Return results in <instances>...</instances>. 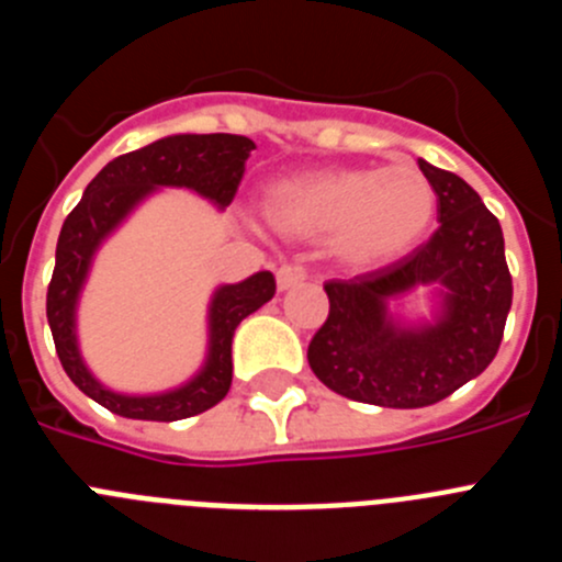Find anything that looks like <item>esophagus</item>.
Returning a JSON list of instances; mask_svg holds the SVG:
<instances>
[{
	"label": "esophagus",
	"instance_id": "esophagus-1",
	"mask_svg": "<svg viewBox=\"0 0 562 562\" xmlns=\"http://www.w3.org/2000/svg\"><path fill=\"white\" fill-rule=\"evenodd\" d=\"M278 290H292V286H301L306 281V270L301 265H281L276 272Z\"/></svg>",
	"mask_w": 562,
	"mask_h": 562
}]
</instances>
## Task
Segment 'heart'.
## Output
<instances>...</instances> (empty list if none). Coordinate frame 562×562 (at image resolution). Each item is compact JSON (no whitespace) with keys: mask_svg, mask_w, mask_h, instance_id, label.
Segmentation results:
<instances>
[{"mask_svg":"<svg viewBox=\"0 0 562 562\" xmlns=\"http://www.w3.org/2000/svg\"><path fill=\"white\" fill-rule=\"evenodd\" d=\"M434 213L436 191L416 166L310 171L265 193V216L278 233L331 238L337 256L357 267L405 256Z\"/></svg>","mask_w":562,"mask_h":562,"instance_id":"obj_1","label":"heart"}]
</instances>
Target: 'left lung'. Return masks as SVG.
<instances>
[{"label": "left lung", "mask_w": 562, "mask_h": 562, "mask_svg": "<svg viewBox=\"0 0 562 562\" xmlns=\"http://www.w3.org/2000/svg\"><path fill=\"white\" fill-rule=\"evenodd\" d=\"M436 191L439 227L394 265L326 281L329 317L310 342V366L335 394L380 408H425L479 376L498 355L513 306L504 233L453 171L419 160ZM440 286L430 325H402L387 304L416 285Z\"/></svg>", "instance_id": "obj_1"}]
</instances>
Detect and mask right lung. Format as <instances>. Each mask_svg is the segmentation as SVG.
<instances>
[{"label": "right lung", "mask_w": 562, "mask_h": 562, "mask_svg": "<svg viewBox=\"0 0 562 562\" xmlns=\"http://www.w3.org/2000/svg\"><path fill=\"white\" fill-rule=\"evenodd\" d=\"M252 148L256 143L241 134H171L154 140L106 162L64 220L56 270L47 286V324L69 380L112 414L126 419L177 422L213 408L231 391L233 331L276 295L272 272L261 270L213 292L207 306L205 366L186 385L162 394H117L101 385L78 351L76 310L98 247L148 193L157 188H188L216 207H227L245 177V162Z\"/></svg>", "instance_id": "obj_1"}]
</instances>
